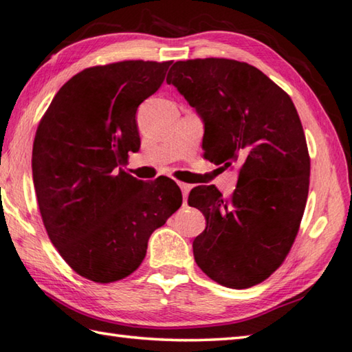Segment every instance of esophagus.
<instances>
[{"label":"esophagus","instance_id":"1","mask_svg":"<svg viewBox=\"0 0 352 352\" xmlns=\"http://www.w3.org/2000/svg\"><path fill=\"white\" fill-rule=\"evenodd\" d=\"M178 186H180V189L183 192V201L186 204V199H188V194H189V190H190V184L183 183V182H178Z\"/></svg>","mask_w":352,"mask_h":352}]
</instances>
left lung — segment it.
Listing matches in <instances>:
<instances>
[{
    "mask_svg": "<svg viewBox=\"0 0 352 352\" xmlns=\"http://www.w3.org/2000/svg\"><path fill=\"white\" fill-rule=\"evenodd\" d=\"M166 82L201 116L206 160L241 164L230 198L215 186L190 190L189 206L206 217L195 263L224 287L261 284L285 261L307 204L309 155L294 103L256 67L233 59L178 60Z\"/></svg>",
    "mask_w": 352,
    "mask_h": 352,
    "instance_id": "left-lung-1",
    "label": "left lung"
}]
</instances>
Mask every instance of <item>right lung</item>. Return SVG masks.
Wrapping results in <instances>:
<instances>
[{
	"instance_id": "right-lung-1",
	"label": "right lung",
	"mask_w": 352,
	"mask_h": 352,
	"mask_svg": "<svg viewBox=\"0 0 352 352\" xmlns=\"http://www.w3.org/2000/svg\"><path fill=\"white\" fill-rule=\"evenodd\" d=\"M170 64L85 68L60 87L39 122L32 153L39 212L52 244L82 278L109 284L129 276L153 232L183 203L170 178L143 183L119 168L140 148L137 108Z\"/></svg>"
}]
</instances>
